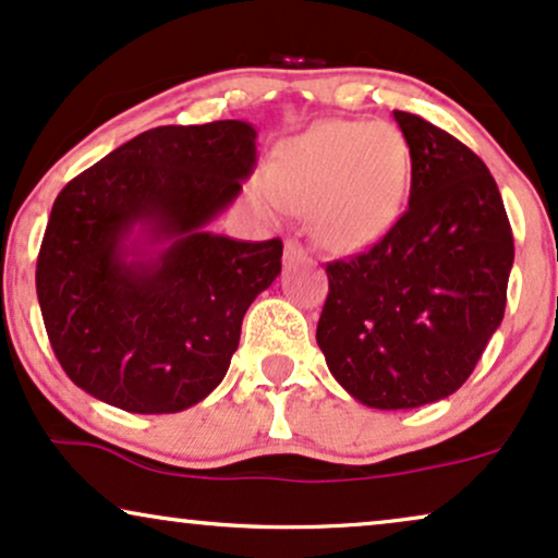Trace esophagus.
<instances>
[{
    "instance_id": "34e87169",
    "label": "esophagus",
    "mask_w": 558,
    "mask_h": 558,
    "mask_svg": "<svg viewBox=\"0 0 558 558\" xmlns=\"http://www.w3.org/2000/svg\"><path fill=\"white\" fill-rule=\"evenodd\" d=\"M306 259V250L299 242H286V263L293 265V263H303Z\"/></svg>"
}]
</instances>
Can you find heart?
<instances>
[{
	"instance_id": "heart-1",
	"label": "heart",
	"mask_w": 558,
	"mask_h": 558,
	"mask_svg": "<svg viewBox=\"0 0 558 558\" xmlns=\"http://www.w3.org/2000/svg\"><path fill=\"white\" fill-rule=\"evenodd\" d=\"M409 146L386 123H324L275 151L270 190L312 216L331 252H357L391 229L409 185Z\"/></svg>"
}]
</instances>
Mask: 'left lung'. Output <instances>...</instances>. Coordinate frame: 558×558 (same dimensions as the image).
Returning a JSON list of instances; mask_svg holds the SVG:
<instances>
[{
  "mask_svg": "<svg viewBox=\"0 0 558 558\" xmlns=\"http://www.w3.org/2000/svg\"><path fill=\"white\" fill-rule=\"evenodd\" d=\"M412 157L409 208L371 250L327 265L316 342L361 404L414 409L474 373L505 316L514 242L502 195L466 144L393 110Z\"/></svg>",
  "mask_w": 558,
  "mask_h": 558,
  "instance_id": "1",
  "label": "left lung"
}]
</instances>
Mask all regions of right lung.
<instances>
[{
	"instance_id": "1",
	"label": "right lung",
	"mask_w": 558,
	"mask_h": 558,
	"mask_svg": "<svg viewBox=\"0 0 558 558\" xmlns=\"http://www.w3.org/2000/svg\"><path fill=\"white\" fill-rule=\"evenodd\" d=\"M244 121L159 125L56 197L35 291L61 368L136 414L197 404L227 376L250 303L280 275L283 242L208 223L257 165Z\"/></svg>"
}]
</instances>
